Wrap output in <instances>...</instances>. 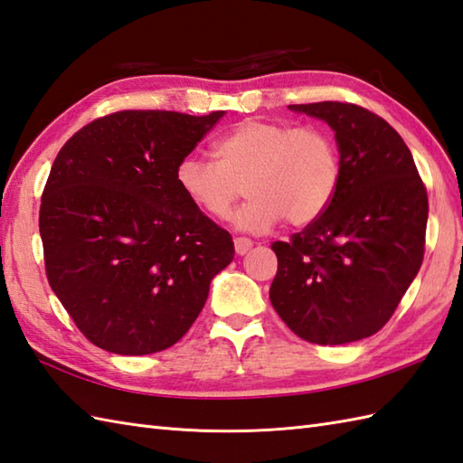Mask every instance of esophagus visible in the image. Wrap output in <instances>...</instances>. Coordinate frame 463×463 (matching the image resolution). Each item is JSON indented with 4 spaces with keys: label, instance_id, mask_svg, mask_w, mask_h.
<instances>
[{
    "label": "esophagus",
    "instance_id": "esophagus-1",
    "mask_svg": "<svg viewBox=\"0 0 463 463\" xmlns=\"http://www.w3.org/2000/svg\"><path fill=\"white\" fill-rule=\"evenodd\" d=\"M233 245H235V253L238 255H245L251 248H253V241L248 240V238H235L233 240Z\"/></svg>",
    "mask_w": 463,
    "mask_h": 463
}]
</instances>
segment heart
<instances>
[{
    "label": "heart",
    "mask_w": 463,
    "mask_h": 463,
    "mask_svg": "<svg viewBox=\"0 0 463 463\" xmlns=\"http://www.w3.org/2000/svg\"><path fill=\"white\" fill-rule=\"evenodd\" d=\"M213 162L184 158L176 184L194 208L225 220L235 202L250 196L235 213V225L251 233L317 222L341 184V156L335 138L321 127H293L275 120H243L213 142Z\"/></svg>",
    "instance_id": "heart-1"
}]
</instances>
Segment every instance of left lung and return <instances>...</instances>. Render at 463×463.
Here are the masks:
<instances>
[{
    "instance_id": "obj_1",
    "label": "left lung",
    "mask_w": 463,
    "mask_h": 463,
    "mask_svg": "<svg viewBox=\"0 0 463 463\" xmlns=\"http://www.w3.org/2000/svg\"><path fill=\"white\" fill-rule=\"evenodd\" d=\"M289 109L335 130L341 184L321 218L271 245L269 299L305 341H361L388 323L422 265L426 186L402 137L374 112L336 100Z\"/></svg>"
}]
</instances>
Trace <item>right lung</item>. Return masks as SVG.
Listing matches in <instances>:
<instances>
[{"label":"right lung","instance_id":"obj_1","mask_svg":"<svg viewBox=\"0 0 463 463\" xmlns=\"http://www.w3.org/2000/svg\"><path fill=\"white\" fill-rule=\"evenodd\" d=\"M223 115L120 110L59 150L39 210L45 271L99 348L138 356L178 343L232 263V235L176 184L180 160Z\"/></svg>","mask_w":463,"mask_h":463}]
</instances>
